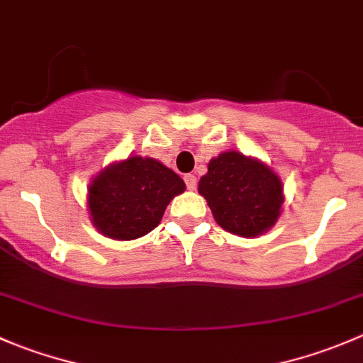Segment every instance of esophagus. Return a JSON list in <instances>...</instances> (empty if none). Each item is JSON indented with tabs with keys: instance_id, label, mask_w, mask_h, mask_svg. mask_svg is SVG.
Returning a JSON list of instances; mask_svg holds the SVG:
<instances>
[{
	"instance_id": "esophagus-1",
	"label": "esophagus",
	"mask_w": 363,
	"mask_h": 363,
	"mask_svg": "<svg viewBox=\"0 0 363 363\" xmlns=\"http://www.w3.org/2000/svg\"><path fill=\"white\" fill-rule=\"evenodd\" d=\"M184 182H186V188L188 189H196V177L193 174H186Z\"/></svg>"
}]
</instances>
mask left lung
<instances>
[{"label": "left lung", "instance_id": "8db88e82", "mask_svg": "<svg viewBox=\"0 0 363 363\" xmlns=\"http://www.w3.org/2000/svg\"><path fill=\"white\" fill-rule=\"evenodd\" d=\"M199 191L218 225L240 237L267 232L279 218L284 202L281 179L262 161L235 151L211 160Z\"/></svg>", "mask_w": 363, "mask_h": 363}]
</instances>
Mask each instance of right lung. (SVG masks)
<instances>
[{
  "mask_svg": "<svg viewBox=\"0 0 363 363\" xmlns=\"http://www.w3.org/2000/svg\"><path fill=\"white\" fill-rule=\"evenodd\" d=\"M184 189V181L160 161L131 156L91 182L93 225L111 239H138L160 225L167 205Z\"/></svg>",
  "mask_w": 363,
  "mask_h": 363,
  "instance_id": "obj_1",
  "label": "right lung"
}]
</instances>
